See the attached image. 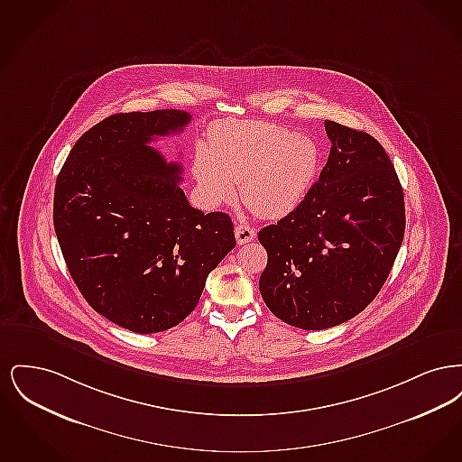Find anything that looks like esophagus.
Listing matches in <instances>:
<instances>
[{"mask_svg":"<svg viewBox=\"0 0 462 462\" xmlns=\"http://www.w3.org/2000/svg\"><path fill=\"white\" fill-rule=\"evenodd\" d=\"M254 237H256V232H254V228L251 225L239 223L236 226V239H237L239 244H247V242L253 241Z\"/></svg>","mask_w":462,"mask_h":462,"instance_id":"obj_1","label":"esophagus"}]
</instances>
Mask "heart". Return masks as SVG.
<instances>
[{
	"label": "heart",
	"mask_w": 462,
	"mask_h": 462,
	"mask_svg": "<svg viewBox=\"0 0 462 462\" xmlns=\"http://www.w3.org/2000/svg\"><path fill=\"white\" fill-rule=\"evenodd\" d=\"M320 168V147L303 133L266 121L228 119L209 132V149L199 147L194 176L206 206L236 198L263 218H284L308 198Z\"/></svg>",
	"instance_id": "heart-1"
}]
</instances>
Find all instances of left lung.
Here are the masks:
<instances>
[{"label": "left lung", "mask_w": 462, "mask_h": 462, "mask_svg": "<svg viewBox=\"0 0 462 462\" xmlns=\"http://www.w3.org/2000/svg\"><path fill=\"white\" fill-rule=\"evenodd\" d=\"M330 152L308 198L260 230L268 263L260 292L292 328L329 329L367 307L395 263L405 232L403 190L369 133L326 119Z\"/></svg>", "instance_id": "1"}]
</instances>
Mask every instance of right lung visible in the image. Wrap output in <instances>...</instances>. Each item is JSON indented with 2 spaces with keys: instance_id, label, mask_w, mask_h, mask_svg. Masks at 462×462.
Here are the masks:
<instances>
[{
  "instance_id": "1",
  "label": "right lung",
  "mask_w": 462,
  "mask_h": 462,
  "mask_svg": "<svg viewBox=\"0 0 462 462\" xmlns=\"http://www.w3.org/2000/svg\"><path fill=\"white\" fill-rule=\"evenodd\" d=\"M190 117L109 116L74 143L55 183L53 225L72 281L95 311L138 334L187 319L209 272L236 247L230 217L194 209L180 164L149 145Z\"/></svg>"
}]
</instances>
